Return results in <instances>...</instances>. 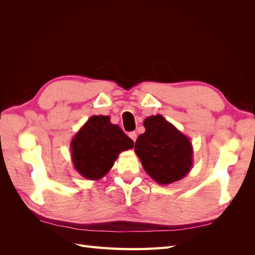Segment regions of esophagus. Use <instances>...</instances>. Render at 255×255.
Wrapping results in <instances>:
<instances>
[{"instance_id":"esophagus-1","label":"esophagus","mask_w":255,"mask_h":255,"mask_svg":"<svg viewBox=\"0 0 255 255\" xmlns=\"http://www.w3.org/2000/svg\"><path fill=\"white\" fill-rule=\"evenodd\" d=\"M128 136L132 138V140L135 142L136 141V139H137V133L136 132H130L129 134H128Z\"/></svg>"}]
</instances>
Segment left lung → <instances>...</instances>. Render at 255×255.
<instances>
[{
    "label": "left lung",
    "instance_id": "8db88e82",
    "mask_svg": "<svg viewBox=\"0 0 255 255\" xmlns=\"http://www.w3.org/2000/svg\"><path fill=\"white\" fill-rule=\"evenodd\" d=\"M145 132L135 143V153L144 171L159 185L182 180L191 170L194 150L189 138L161 115L143 121Z\"/></svg>",
    "mask_w": 255,
    "mask_h": 255
}]
</instances>
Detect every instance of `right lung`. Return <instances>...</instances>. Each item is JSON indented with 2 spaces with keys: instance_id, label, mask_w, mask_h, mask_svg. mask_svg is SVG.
Returning <instances> with one entry per match:
<instances>
[{
  "instance_id": "1",
  "label": "right lung",
  "mask_w": 255,
  "mask_h": 255,
  "mask_svg": "<svg viewBox=\"0 0 255 255\" xmlns=\"http://www.w3.org/2000/svg\"><path fill=\"white\" fill-rule=\"evenodd\" d=\"M133 146L134 141L111 123L109 116H92L71 140L73 167L85 179L98 181L111 170L121 152Z\"/></svg>"
}]
</instances>
